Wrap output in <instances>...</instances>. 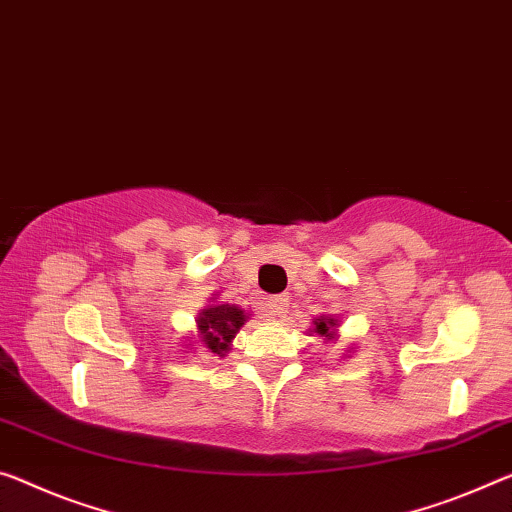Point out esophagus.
<instances>
[{"mask_svg": "<svg viewBox=\"0 0 512 512\" xmlns=\"http://www.w3.org/2000/svg\"><path fill=\"white\" fill-rule=\"evenodd\" d=\"M286 306H288V300L283 295H277V297H270L265 304V311L267 316L270 318H281L283 313H286Z\"/></svg>", "mask_w": 512, "mask_h": 512, "instance_id": "esophagus-1", "label": "esophagus"}]
</instances>
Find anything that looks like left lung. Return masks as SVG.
<instances>
[{
    "mask_svg": "<svg viewBox=\"0 0 512 512\" xmlns=\"http://www.w3.org/2000/svg\"><path fill=\"white\" fill-rule=\"evenodd\" d=\"M336 318H329V316H320L313 320V332H316L318 336H325L327 341H332V338H336Z\"/></svg>",
    "mask_w": 512,
    "mask_h": 512,
    "instance_id": "obj_1",
    "label": "left lung"
}]
</instances>
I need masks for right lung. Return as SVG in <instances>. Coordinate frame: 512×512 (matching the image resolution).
Wrapping results in <instances>:
<instances>
[{
    "mask_svg": "<svg viewBox=\"0 0 512 512\" xmlns=\"http://www.w3.org/2000/svg\"><path fill=\"white\" fill-rule=\"evenodd\" d=\"M247 322V313L235 304H210L199 313V338L203 348H208L215 355L224 357V352L231 350V341L240 327Z\"/></svg>",
    "mask_w": 512,
    "mask_h": 512,
    "instance_id": "right-lung-1",
    "label": "right lung"
}]
</instances>
